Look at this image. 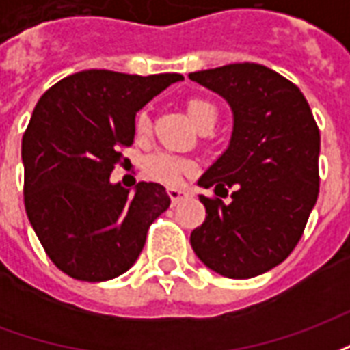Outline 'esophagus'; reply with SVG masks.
<instances>
[{
  "mask_svg": "<svg viewBox=\"0 0 350 350\" xmlns=\"http://www.w3.org/2000/svg\"><path fill=\"white\" fill-rule=\"evenodd\" d=\"M168 197H170V200H172V204H178L180 200L189 197V193L183 189H168Z\"/></svg>",
  "mask_w": 350,
  "mask_h": 350,
  "instance_id": "34e87169",
  "label": "esophagus"
}]
</instances>
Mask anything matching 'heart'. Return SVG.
I'll return each mask as SVG.
<instances>
[{
  "instance_id": "obj_1",
  "label": "heart",
  "mask_w": 350,
  "mask_h": 350,
  "mask_svg": "<svg viewBox=\"0 0 350 350\" xmlns=\"http://www.w3.org/2000/svg\"><path fill=\"white\" fill-rule=\"evenodd\" d=\"M185 114H187L191 123L197 129H202L206 125H212L213 127V123L217 120V110H215L212 103L206 99H198V97L185 100ZM150 129H152L150 118H148L146 112H140L137 116V120H135V133H137V137H148ZM144 168L153 180L167 183V185H174V183L180 182L183 172L193 170V163L189 159H180V157L168 155V153H155V155H152L150 159L146 161Z\"/></svg>"
}]
</instances>
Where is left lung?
I'll return each mask as SVG.
<instances>
[{"mask_svg": "<svg viewBox=\"0 0 350 350\" xmlns=\"http://www.w3.org/2000/svg\"><path fill=\"white\" fill-rule=\"evenodd\" d=\"M227 100L232 133L225 152L198 178L204 223L191 232L202 262L230 279L275 268L300 240L319 197L321 135L304 93L258 64H230L189 72Z\"/></svg>", "mask_w": 350, "mask_h": 350, "instance_id": "1", "label": "left lung"}]
</instances>
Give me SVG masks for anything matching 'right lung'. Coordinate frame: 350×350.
Wrapping results in <instances>:
<instances>
[{"label": "right lung", "mask_w": 350, "mask_h": 350, "mask_svg": "<svg viewBox=\"0 0 350 350\" xmlns=\"http://www.w3.org/2000/svg\"><path fill=\"white\" fill-rule=\"evenodd\" d=\"M178 72L150 77L90 69L42 95L22 138L27 219L57 268L80 281H108L137 262L148 228L167 212L161 183L131 191L110 182L135 140V116Z\"/></svg>", "instance_id": "1"}]
</instances>
